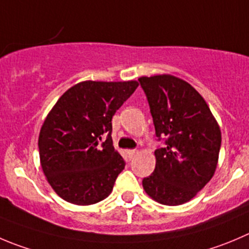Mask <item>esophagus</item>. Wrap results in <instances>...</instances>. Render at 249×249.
<instances>
[{
  "label": "esophagus",
  "mask_w": 249,
  "mask_h": 249,
  "mask_svg": "<svg viewBox=\"0 0 249 249\" xmlns=\"http://www.w3.org/2000/svg\"><path fill=\"white\" fill-rule=\"evenodd\" d=\"M137 153H138L137 150H127V155H128L129 159H133L137 155Z\"/></svg>",
  "instance_id": "1"
}]
</instances>
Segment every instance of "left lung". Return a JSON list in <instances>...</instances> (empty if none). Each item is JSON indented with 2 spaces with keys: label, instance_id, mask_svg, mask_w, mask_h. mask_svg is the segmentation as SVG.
I'll return each mask as SVG.
<instances>
[{
  "label": "left lung",
  "instance_id": "obj_1",
  "mask_svg": "<svg viewBox=\"0 0 249 249\" xmlns=\"http://www.w3.org/2000/svg\"><path fill=\"white\" fill-rule=\"evenodd\" d=\"M158 141L156 165L143 178L146 193L165 205L188 202L212 179L221 132L209 106L191 84L170 74L139 78Z\"/></svg>",
  "mask_w": 249,
  "mask_h": 249
}]
</instances>
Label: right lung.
<instances>
[{
    "label": "right lung",
    "mask_w": 249,
    "mask_h": 249,
    "mask_svg": "<svg viewBox=\"0 0 249 249\" xmlns=\"http://www.w3.org/2000/svg\"><path fill=\"white\" fill-rule=\"evenodd\" d=\"M137 87L136 80L78 83L47 115L39 136L40 162L66 202L90 205L111 193L126 165L112 145L111 121Z\"/></svg>",
    "instance_id": "add662e5"
}]
</instances>
